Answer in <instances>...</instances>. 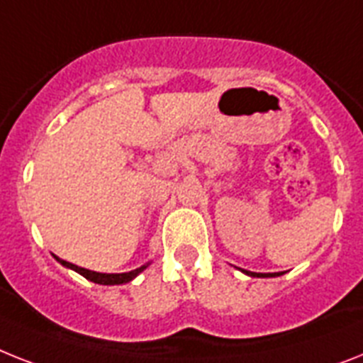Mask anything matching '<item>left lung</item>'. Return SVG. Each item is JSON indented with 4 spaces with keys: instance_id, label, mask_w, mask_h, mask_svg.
Segmentation results:
<instances>
[{
    "instance_id": "1",
    "label": "left lung",
    "mask_w": 363,
    "mask_h": 363,
    "mask_svg": "<svg viewBox=\"0 0 363 363\" xmlns=\"http://www.w3.org/2000/svg\"><path fill=\"white\" fill-rule=\"evenodd\" d=\"M241 272L248 274V277H254V278H272V277H280L278 272H252V271H245L241 269Z\"/></svg>"
}]
</instances>
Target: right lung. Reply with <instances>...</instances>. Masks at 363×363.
Wrapping results in <instances>:
<instances>
[{"label":"right lung","instance_id":"right-lung-1","mask_svg":"<svg viewBox=\"0 0 363 363\" xmlns=\"http://www.w3.org/2000/svg\"><path fill=\"white\" fill-rule=\"evenodd\" d=\"M53 257H55L57 262L61 263L62 267L79 272L81 277H85L86 280H91V282H94V284H100V286H121V284L131 282L135 277H139L140 272L145 271V269L150 265V262H148V263H145V265H140L139 269H133V271H130V272H111V274H107V272H96V271H89V269L77 267V265H74V263L65 262V259H61V257H57L55 254H53Z\"/></svg>","mask_w":363,"mask_h":363}]
</instances>
